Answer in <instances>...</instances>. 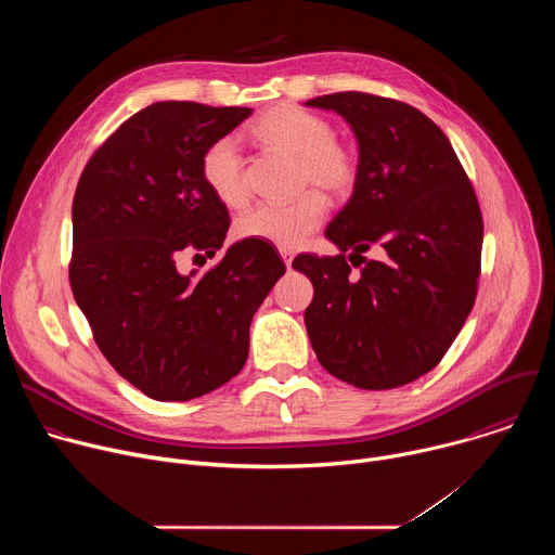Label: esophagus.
Masks as SVG:
<instances>
[{"instance_id":"34e87169","label":"esophagus","mask_w":555,"mask_h":555,"mask_svg":"<svg viewBox=\"0 0 555 555\" xmlns=\"http://www.w3.org/2000/svg\"><path fill=\"white\" fill-rule=\"evenodd\" d=\"M281 257H283L285 266H287V268H292V261H294V250H285V248H281Z\"/></svg>"}]
</instances>
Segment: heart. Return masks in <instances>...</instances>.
I'll return each instance as SVG.
<instances>
[{
    "label": "heart",
    "instance_id": "obj_1",
    "mask_svg": "<svg viewBox=\"0 0 555 555\" xmlns=\"http://www.w3.org/2000/svg\"><path fill=\"white\" fill-rule=\"evenodd\" d=\"M255 133L266 146L298 157L302 186H319L330 195H345L353 189L358 178L356 153L336 140L327 118L296 105H279L257 120ZM202 178L225 206L240 208L250 197L244 157L232 135L208 144L202 155ZM325 215V197L319 191H307L292 202L255 206L236 221V234L242 240L294 250L321 228Z\"/></svg>",
    "mask_w": 555,
    "mask_h": 555
}]
</instances>
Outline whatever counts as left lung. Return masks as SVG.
Masks as SVG:
<instances>
[{"instance_id": "1", "label": "left lung", "mask_w": 555, "mask_h": 555, "mask_svg": "<svg viewBox=\"0 0 555 555\" xmlns=\"http://www.w3.org/2000/svg\"><path fill=\"white\" fill-rule=\"evenodd\" d=\"M305 105L340 114L360 153L353 195L325 230L340 253L292 263L313 285L305 309L311 347L347 384L404 386L441 362L477 298V195L446 133L420 109L364 92ZM371 247L380 259L366 262Z\"/></svg>"}]
</instances>
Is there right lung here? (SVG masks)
I'll list each match as a JSON object with an SVG mask.
<instances>
[{
    "label": "right lung",
    "mask_w": 555,
    "mask_h": 555,
    "mask_svg": "<svg viewBox=\"0 0 555 555\" xmlns=\"http://www.w3.org/2000/svg\"><path fill=\"white\" fill-rule=\"evenodd\" d=\"M253 114L191 101L153 103L90 157L72 202L69 285L107 362L157 402L219 388L248 360L253 315L285 274L272 244L244 240L195 276L184 250L215 255L228 208L202 155ZM197 257V255H195Z\"/></svg>",
    "instance_id": "obj_1"
}]
</instances>
